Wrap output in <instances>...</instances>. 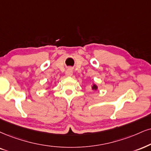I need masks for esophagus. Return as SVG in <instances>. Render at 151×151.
<instances>
[{
    "label": "esophagus",
    "instance_id": "34e87169",
    "mask_svg": "<svg viewBox=\"0 0 151 151\" xmlns=\"http://www.w3.org/2000/svg\"><path fill=\"white\" fill-rule=\"evenodd\" d=\"M72 75H73V69L71 68H68L66 72V76L68 77V76H71Z\"/></svg>",
    "mask_w": 151,
    "mask_h": 151
}]
</instances>
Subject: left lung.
Wrapping results in <instances>:
<instances>
[{
	"label": "left lung",
	"mask_w": 151,
	"mask_h": 151,
	"mask_svg": "<svg viewBox=\"0 0 151 151\" xmlns=\"http://www.w3.org/2000/svg\"><path fill=\"white\" fill-rule=\"evenodd\" d=\"M91 87H92V90H98V86L96 84H94V83H93V85L91 86Z\"/></svg>",
	"instance_id": "8db88e82"
}]
</instances>
